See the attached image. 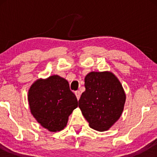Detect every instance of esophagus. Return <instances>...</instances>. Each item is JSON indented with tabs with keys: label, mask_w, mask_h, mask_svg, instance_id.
I'll use <instances>...</instances> for the list:
<instances>
[{
	"label": "esophagus",
	"mask_w": 157,
	"mask_h": 157,
	"mask_svg": "<svg viewBox=\"0 0 157 157\" xmlns=\"http://www.w3.org/2000/svg\"><path fill=\"white\" fill-rule=\"evenodd\" d=\"M75 95H76V98H77V99H79V98H80V96H81V92L79 91H75Z\"/></svg>",
	"instance_id": "34e87169"
}]
</instances>
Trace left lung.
<instances>
[{
    "mask_svg": "<svg viewBox=\"0 0 157 157\" xmlns=\"http://www.w3.org/2000/svg\"><path fill=\"white\" fill-rule=\"evenodd\" d=\"M86 91L78 106L90 127L104 132L121 117L126 101L123 87L111 72H91L85 77Z\"/></svg>",
    "mask_w": 157,
    "mask_h": 157,
    "instance_id": "8db88e82",
    "label": "left lung"
}]
</instances>
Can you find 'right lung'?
Wrapping results in <instances>:
<instances>
[{
	"mask_svg": "<svg viewBox=\"0 0 157 157\" xmlns=\"http://www.w3.org/2000/svg\"><path fill=\"white\" fill-rule=\"evenodd\" d=\"M28 98L31 113L50 132L66 127L68 116L78 106L68 82L57 75L36 81L30 88Z\"/></svg>",
	"mask_w": 157,
	"mask_h": 157,
	"instance_id": "right-lung-1",
	"label": "right lung"
}]
</instances>
